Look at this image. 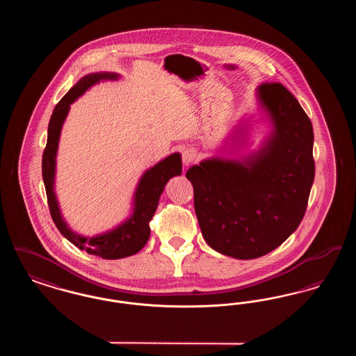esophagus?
<instances>
[{
    "label": "esophagus",
    "mask_w": 356,
    "mask_h": 356,
    "mask_svg": "<svg viewBox=\"0 0 356 356\" xmlns=\"http://www.w3.org/2000/svg\"><path fill=\"white\" fill-rule=\"evenodd\" d=\"M196 157H197V153L195 149H186L183 154H181V159H183V164L184 165H191L195 160H196Z\"/></svg>",
    "instance_id": "esophagus-1"
}]
</instances>
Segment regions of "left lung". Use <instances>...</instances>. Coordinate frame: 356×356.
Instances as JSON below:
<instances>
[{"instance_id":"8db88e82","label":"left lung","mask_w":356,"mask_h":356,"mask_svg":"<svg viewBox=\"0 0 356 356\" xmlns=\"http://www.w3.org/2000/svg\"><path fill=\"white\" fill-rule=\"evenodd\" d=\"M270 132L250 149L248 132L235 127L228 155L192 165L195 212L208 245L240 260L277 248L303 219L315 176L314 129L295 96L282 84L254 92Z\"/></svg>"}]
</instances>
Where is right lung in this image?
Masks as SVG:
<instances>
[{"label":"right lung","mask_w":356,"mask_h":356,"mask_svg":"<svg viewBox=\"0 0 356 356\" xmlns=\"http://www.w3.org/2000/svg\"><path fill=\"white\" fill-rule=\"evenodd\" d=\"M119 79L121 76L115 72H97L86 74L73 85L51 113L48 125L47 148L42 154V179L47 189L51 219L61 235L68 238L77 248L108 260L137 254L147 244L151 235L149 221L152 220L165 184L172 177L180 176L183 170L181 154L170 153V156L160 160L141 175L132 196V209L129 215L115 228L92 237L80 235L70 229L61 213L56 195L57 151L63 125L68 116L70 104L81 97L92 86L100 84L102 81H116Z\"/></svg>","instance_id":"1"}]
</instances>
